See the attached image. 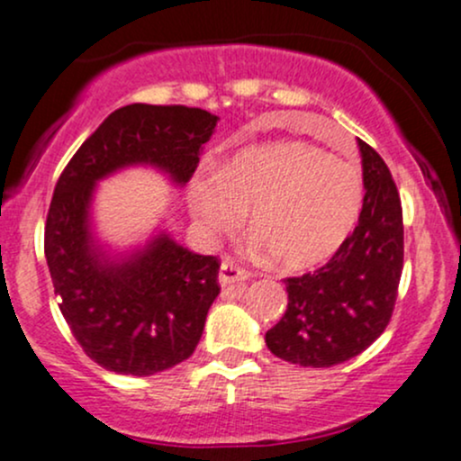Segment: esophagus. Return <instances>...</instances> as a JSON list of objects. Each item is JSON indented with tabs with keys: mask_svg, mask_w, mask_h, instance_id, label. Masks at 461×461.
<instances>
[{
	"mask_svg": "<svg viewBox=\"0 0 461 461\" xmlns=\"http://www.w3.org/2000/svg\"><path fill=\"white\" fill-rule=\"evenodd\" d=\"M249 280V273L239 269L230 258L221 262V271H219V285L221 286H230V285H242V282Z\"/></svg>",
	"mask_w": 461,
	"mask_h": 461,
	"instance_id": "1",
	"label": "esophagus"
}]
</instances>
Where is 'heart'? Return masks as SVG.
Masks as SVG:
<instances>
[{"label": "heart", "mask_w": 461, "mask_h": 461, "mask_svg": "<svg viewBox=\"0 0 461 461\" xmlns=\"http://www.w3.org/2000/svg\"><path fill=\"white\" fill-rule=\"evenodd\" d=\"M188 207L207 236L249 230L288 271L335 256L357 225L363 176L357 164L304 141H271L240 150L221 170L188 181Z\"/></svg>", "instance_id": "heart-1"}]
</instances>
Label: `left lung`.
Masks as SVG:
<instances>
[{
    "label": "left lung",
    "instance_id": "obj_1",
    "mask_svg": "<svg viewBox=\"0 0 461 461\" xmlns=\"http://www.w3.org/2000/svg\"><path fill=\"white\" fill-rule=\"evenodd\" d=\"M361 214L328 265L285 280V317L265 335L282 361L332 367L370 348L392 320L402 273V210L383 157L358 140Z\"/></svg>",
    "mask_w": 461,
    "mask_h": 461
}]
</instances>
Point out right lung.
<instances>
[{"label": "right lung", "instance_id": "add662e5", "mask_svg": "<svg viewBox=\"0 0 461 461\" xmlns=\"http://www.w3.org/2000/svg\"><path fill=\"white\" fill-rule=\"evenodd\" d=\"M216 122L203 109L126 104L76 150L54 188L45 260L65 321L104 370L150 376L185 361L221 288L219 260L194 254L166 230L129 249L100 240L95 185L146 166L184 188Z\"/></svg>", "mask_w": 461, "mask_h": 461}]
</instances>
